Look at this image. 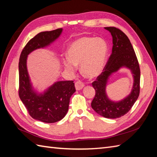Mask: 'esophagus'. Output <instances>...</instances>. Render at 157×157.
<instances>
[{
	"label": "esophagus",
	"mask_w": 157,
	"mask_h": 157,
	"mask_svg": "<svg viewBox=\"0 0 157 157\" xmlns=\"http://www.w3.org/2000/svg\"><path fill=\"white\" fill-rule=\"evenodd\" d=\"M75 86L77 90H80L84 86V84L81 81H78L75 83Z\"/></svg>",
	"instance_id": "1"
}]
</instances>
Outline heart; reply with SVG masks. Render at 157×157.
Instances as JSON below:
<instances>
[{"instance_id":"b5f03b06","label":"heart","mask_w":157,"mask_h":157,"mask_svg":"<svg viewBox=\"0 0 157 157\" xmlns=\"http://www.w3.org/2000/svg\"><path fill=\"white\" fill-rule=\"evenodd\" d=\"M107 52V44L103 39L79 38L69 45L67 51L69 59L63 60V64L69 71H74L76 65H81L83 74L93 78L102 71Z\"/></svg>"}]
</instances>
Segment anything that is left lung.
I'll use <instances>...</instances> for the list:
<instances>
[{
	"instance_id": "obj_1",
	"label": "left lung",
	"mask_w": 157,
	"mask_h": 157,
	"mask_svg": "<svg viewBox=\"0 0 157 157\" xmlns=\"http://www.w3.org/2000/svg\"><path fill=\"white\" fill-rule=\"evenodd\" d=\"M105 29L110 32L113 37L112 53L103 71L92 84L96 94L91 106L100 115L106 118L115 119L128 113L137 101L140 94V69L137 56L128 36L115 27H106ZM123 66L131 70L134 77L132 92L122 101H111L105 94L108 79L113 72L117 71Z\"/></svg>"
}]
</instances>
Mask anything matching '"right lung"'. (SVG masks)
Returning a JSON list of instances; mask_svg holds the SVG:
<instances>
[{
	"mask_svg": "<svg viewBox=\"0 0 157 157\" xmlns=\"http://www.w3.org/2000/svg\"><path fill=\"white\" fill-rule=\"evenodd\" d=\"M62 28L39 33L23 48L19 62V96L32 117L44 123L61 120L68 111L70 98L75 92L73 81L55 83L43 94L33 90L27 70L28 55L36 49L50 45L61 35Z\"/></svg>",
	"mask_w": 157,
	"mask_h": 157,
	"instance_id": "1",
	"label": "right lung"
}]
</instances>
